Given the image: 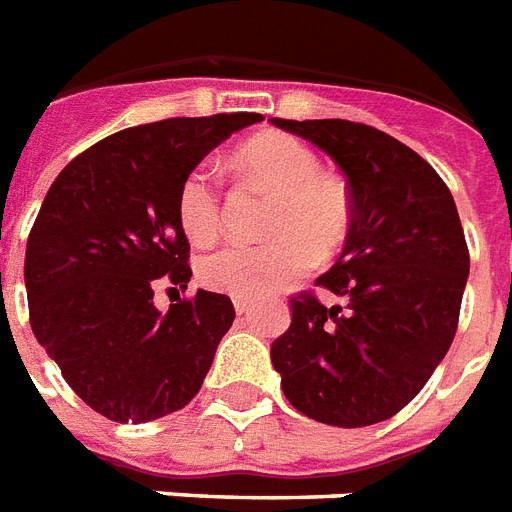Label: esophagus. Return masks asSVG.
<instances>
[{
    "label": "esophagus",
    "instance_id": "obj_1",
    "mask_svg": "<svg viewBox=\"0 0 512 512\" xmlns=\"http://www.w3.org/2000/svg\"><path fill=\"white\" fill-rule=\"evenodd\" d=\"M251 301H248V298H235V312L237 314H248L251 312Z\"/></svg>",
    "mask_w": 512,
    "mask_h": 512
}]
</instances>
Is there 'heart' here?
I'll return each instance as SVG.
<instances>
[{
    "label": "heart",
    "mask_w": 512,
    "mask_h": 512,
    "mask_svg": "<svg viewBox=\"0 0 512 512\" xmlns=\"http://www.w3.org/2000/svg\"><path fill=\"white\" fill-rule=\"evenodd\" d=\"M240 169L275 192L264 243H230L198 261L206 288L235 298L277 293L346 243L354 203L343 182L322 174L320 155L293 134L264 132L237 150ZM177 216L187 240L211 243L222 230V179L211 163H198L182 179Z\"/></svg>",
    "instance_id": "heart-1"
}]
</instances>
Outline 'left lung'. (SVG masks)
<instances>
[{
  "label": "left lung",
  "instance_id": "obj_1",
  "mask_svg": "<svg viewBox=\"0 0 512 512\" xmlns=\"http://www.w3.org/2000/svg\"><path fill=\"white\" fill-rule=\"evenodd\" d=\"M346 177L354 222L314 293L290 298L293 320L272 343L288 402L338 428L383 423L420 394L452 346L470 256L455 198L415 150L343 118L285 121Z\"/></svg>",
  "mask_w": 512,
  "mask_h": 512
}]
</instances>
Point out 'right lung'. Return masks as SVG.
I'll return each mask as SVG.
<instances>
[{
  "mask_svg": "<svg viewBox=\"0 0 512 512\" xmlns=\"http://www.w3.org/2000/svg\"><path fill=\"white\" fill-rule=\"evenodd\" d=\"M259 113L166 118L105 137L49 187L26 245L31 330L65 383L108 420L147 423L203 386L235 320L222 293L198 290L161 314L153 288L185 290L190 243L177 192L232 132Z\"/></svg>",
  "mask_w": 512,
  "mask_h": 512,
  "instance_id": "1",
  "label": "right lung"
}]
</instances>
